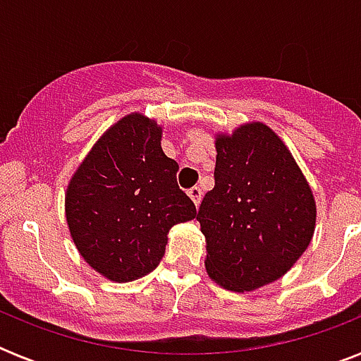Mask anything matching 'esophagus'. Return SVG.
Returning <instances> with one entry per match:
<instances>
[{"label":"esophagus","instance_id":"esophagus-1","mask_svg":"<svg viewBox=\"0 0 361 361\" xmlns=\"http://www.w3.org/2000/svg\"><path fill=\"white\" fill-rule=\"evenodd\" d=\"M187 195L191 197V200L195 202V206H198V204H200V200H202V189H200V187H191V189L187 191Z\"/></svg>","mask_w":361,"mask_h":361}]
</instances>
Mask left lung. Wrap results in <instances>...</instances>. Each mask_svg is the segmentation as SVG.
<instances>
[{
  "instance_id": "obj_1",
  "label": "left lung",
  "mask_w": 361,
  "mask_h": 361,
  "mask_svg": "<svg viewBox=\"0 0 361 361\" xmlns=\"http://www.w3.org/2000/svg\"><path fill=\"white\" fill-rule=\"evenodd\" d=\"M215 149V187L197 215L206 271L225 290H257L305 252L317 202L290 149L262 121L217 133Z\"/></svg>"
}]
</instances>
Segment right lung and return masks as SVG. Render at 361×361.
Returning a JSON list of instances; mask_svg holds the SVG:
<instances>
[{
  "label": "right lung",
  "instance_id": "obj_1",
  "mask_svg": "<svg viewBox=\"0 0 361 361\" xmlns=\"http://www.w3.org/2000/svg\"><path fill=\"white\" fill-rule=\"evenodd\" d=\"M163 127L130 112L99 136L65 191V217L84 260L114 283L157 268L169 231L197 217L161 147Z\"/></svg>",
  "mask_w": 361,
  "mask_h": 361
}]
</instances>
